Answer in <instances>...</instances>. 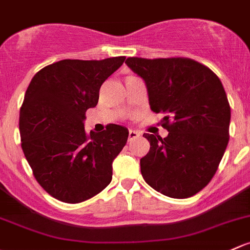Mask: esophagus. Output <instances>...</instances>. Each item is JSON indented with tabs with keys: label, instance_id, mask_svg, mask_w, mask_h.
<instances>
[{
	"label": "esophagus",
	"instance_id": "obj_1",
	"mask_svg": "<svg viewBox=\"0 0 250 250\" xmlns=\"http://www.w3.org/2000/svg\"><path fill=\"white\" fill-rule=\"evenodd\" d=\"M138 136H140V133L136 132V130H129V134H128V140H133V139L138 138Z\"/></svg>",
	"mask_w": 250,
	"mask_h": 250
}]
</instances>
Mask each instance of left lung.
<instances>
[{
  "label": "left lung",
  "mask_w": 250,
  "mask_h": 250,
  "mask_svg": "<svg viewBox=\"0 0 250 250\" xmlns=\"http://www.w3.org/2000/svg\"><path fill=\"white\" fill-rule=\"evenodd\" d=\"M144 81L151 110L163 112L162 139L145 133L149 152L140 159L141 175L163 195H195L214 176L229 143L230 105L219 78L190 59H127Z\"/></svg>",
  "instance_id": "1"
}]
</instances>
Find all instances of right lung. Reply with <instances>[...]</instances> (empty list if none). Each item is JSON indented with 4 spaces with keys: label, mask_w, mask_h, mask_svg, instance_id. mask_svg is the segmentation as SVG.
Instances as JSON below:
<instances>
[{
    "label": "right lung",
    "mask_w": 250,
    "mask_h": 250,
    "mask_svg": "<svg viewBox=\"0 0 250 250\" xmlns=\"http://www.w3.org/2000/svg\"><path fill=\"white\" fill-rule=\"evenodd\" d=\"M125 60H62L39 70L26 90L19 118L21 147L37 182L57 200L78 204L111 182L112 162L129 132L109 125L88 135L83 122L87 109L98 103L102 83Z\"/></svg>",
    "instance_id": "obj_1"
}]
</instances>
